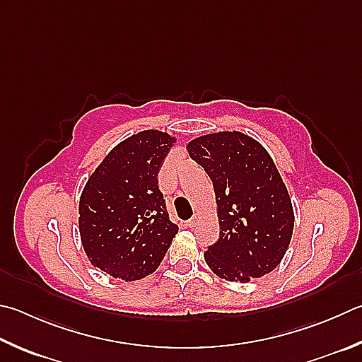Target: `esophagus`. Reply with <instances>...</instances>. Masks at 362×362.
<instances>
[{"mask_svg":"<svg viewBox=\"0 0 362 362\" xmlns=\"http://www.w3.org/2000/svg\"><path fill=\"white\" fill-rule=\"evenodd\" d=\"M198 220H199V215H193V216H192V218H189V220H187L185 223H187V226H194V225H196V223H198Z\"/></svg>","mask_w":362,"mask_h":362,"instance_id":"34e87169","label":"esophagus"}]
</instances>
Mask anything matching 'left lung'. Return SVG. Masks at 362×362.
I'll use <instances>...</instances> for the list:
<instances>
[{
	"mask_svg": "<svg viewBox=\"0 0 362 362\" xmlns=\"http://www.w3.org/2000/svg\"><path fill=\"white\" fill-rule=\"evenodd\" d=\"M188 153L214 183L220 235L204 253L207 266L229 281L247 284L272 272L290 245V194L266 148L239 131L207 134Z\"/></svg>",
	"mask_w": 362,
	"mask_h": 362,
	"instance_id": "left-lung-1",
	"label": "left lung"
}]
</instances>
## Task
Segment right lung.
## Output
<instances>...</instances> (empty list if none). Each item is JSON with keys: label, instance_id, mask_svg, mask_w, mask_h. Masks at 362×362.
I'll return each instance as SVG.
<instances>
[{"label": "right lung", "instance_id": "right-lung-1", "mask_svg": "<svg viewBox=\"0 0 362 362\" xmlns=\"http://www.w3.org/2000/svg\"><path fill=\"white\" fill-rule=\"evenodd\" d=\"M173 144L161 131H141L110 150L83 188V250L91 264L115 279L133 281L156 271L179 233L158 187Z\"/></svg>", "mask_w": 362, "mask_h": 362}]
</instances>
